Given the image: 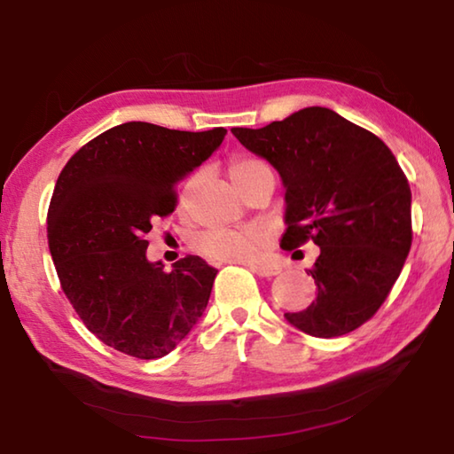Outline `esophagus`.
Returning a JSON list of instances; mask_svg holds the SVG:
<instances>
[{
	"label": "esophagus",
	"instance_id": "obj_1",
	"mask_svg": "<svg viewBox=\"0 0 454 454\" xmlns=\"http://www.w3.org/2000/svg\"><path fill=\"white\" fill-rule=\"evenodd\" d=\"M250 270L258 276H264V278H270V276H276L280 272V268L266 266V264H250Z\"/></svg>",
	"mask_w": 454,
	"mask_h": 454
}]
</instances>
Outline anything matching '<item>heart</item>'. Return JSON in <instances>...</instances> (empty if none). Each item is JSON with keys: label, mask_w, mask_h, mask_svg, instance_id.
Instances as JSON below:
<instances>
[{"label": "heart", "mask_w": 454, "mask_h": 454, "mask_svg": "<svg viewBox=\"0 0 454 454\" xmlns=\"http://www.w3.org/2000/svg\"><path fill=\"white\" fill-rule=\"evenodd\" d=\"M272 172L264 160L258 158H236L230 164V176L238 188L244 182L254 178L258 174ZM266 244V232L262 228H246V230H224L214 228L202 232L196 238V248L208 256L234 260V262H250L258 256Z\"/></svg>", "instance_id": "1"}]
</instances>
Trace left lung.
<instances>
[{"label": "left lung", "mask_w": 454, "mask_h": 454, "mask_svg": "<svg viewBox=\"0 0 454 454\" xmlns=\"http://www.w3.org/2000/svg\"><path fill=\"white\" fill-rule=\"evenodd\" d=\"M246 150L280 174L286 232L280 246L320 248L312 274L318 294L286 312L317 338L364 325L401 274L412 242L411 186L380 137L328 107H304L264 128H232Z\"/></svg>", "instance_id": "1"}]
</instances>
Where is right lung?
Masks as SVG:
<instances>
[{
  "instance_id": "right-lung-1",
  "label": "right lung",
  "mask_w": 454,
  "mask_h": 454,
  "mask_svg": "<svg viewBox=\"0 0 454 454\" xmlns=\"http://www.w3.org/2000/svg\"><path fill=\"white\" fill-rule=\"evenodd\" d=\"M224 136V128L180 132L126 121L88 142L61 170L48 210L50 252L67 301L107 347L162 358L202 318L216 268L186 256L166 272L145 258V234L174 212L176 184Z\"/></svg>"
}]
</instances>
